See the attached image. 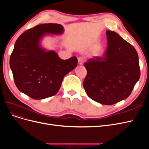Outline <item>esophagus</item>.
Returning <instances> with one entry per match:
<instances>
[{"mask_svg":"<svg viewBox=\"0 0 149 149\" xmlns=\"http://www.w3.org/2000/svg\"><path fill=\"white\" fill-rule=\"evenodd\" d=\"M78 64L79 65H82L84 63V61H85V60L83 56H79L78 58Z\"/></svg>","mask_w":149,"mask_h":149,"instance_id":"esophagus-1","label":"esophagus"}]
</instances>
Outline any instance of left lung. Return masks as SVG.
I'll use <instances>...</instances> for the list:
<instances>
[{"mask_svg": "<svg viewBox=\"0 0 149 149\" xmlns=\"http://www.w3.org/2000/svg\"><path fill=\"white\" fill-rule=\"evenodd\" d=\"M107 47L102 56L90 58L84 66L83 86L88 96L104 105H112L131 94L141 76L136 49L114 31L107 30Z\"/></svg>", "mask_w": 149, "mask_h": 149, "instance_id": "8db88e82", "label": "left lung"}]
</instances>
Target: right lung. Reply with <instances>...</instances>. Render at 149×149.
I'll return each mask as SVG.
<instances>
[{"mask_svg":"<svg viewBox=\"0 0 149 149\" xmlns=\"http://www.w3.org/2000/svg\"><path fill=\"white\" fill-rule=\"evenodd\" d=\"M63 27L58 24H43L21 34L10 58V66L17 88L34 100L56 94L64 76L77 66L73 56L61 60L56 52L40 47V38L45 33L60 34Z\"/></svg>","mask_w":149,"mask_h":149,"instance_id":"obj_1","label":"right lung"}]
</instances>
